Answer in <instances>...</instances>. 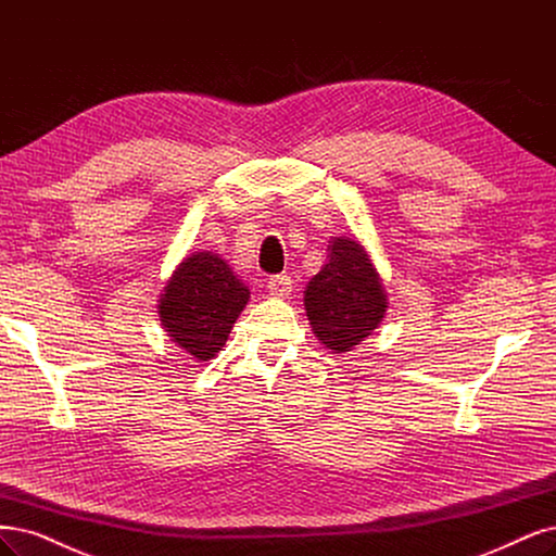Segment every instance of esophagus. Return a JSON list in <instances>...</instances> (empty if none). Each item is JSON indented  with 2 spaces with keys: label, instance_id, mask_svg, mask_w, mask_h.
<instances>
[{
  "label": "esophagus",
  "instance_id": "1",
  "mask_svg": "<svg viewBox=\"0 0 556 556\" xmlns=\"http://www.w3.org/2000/svg\"><path fill=\"white\" fill-rule=\"evenodd\" d=\"M266 287H269L271 296L285 299V296H290V292H292V278L290 276H271L269 282H266Z\"/></svg>",
  "mask_w": 556,
  "mask_h": 556
}]
</instances>
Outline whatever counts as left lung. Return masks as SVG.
<instances>
[{"label":"left lung","instance_id":"obj_1","mask_svg":"<svg viewBox=\"0 0 556 556\" xmlns=\"http://www.w3.org/2000/svg\"><path fill=\"white\" fill-rule=\"evenodd\" d=\"M303 301L317 340L336 354L366 340L389 308L370 255L350 237L331 239L327 264L311 278Z\"/></svg>","mask_w":556,"mask_h":556}]
</instances>
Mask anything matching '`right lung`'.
Segmentation results:
<instances>
[{"mask_svg":"<svg viewBox=\"0 0 556 556\" xmlns=\"http://www.w3.org/2000/svg\"><path fill=\"white\" fill-rule=\"evenodd\" d=\"M159 317L167 336L198 361L214 358L251 292L216 253L188 255L165 285Z\"/></svg>","mask_w":556,"mask_h":556,"instance_id":"1","label":"right lung"}]
</instances>
